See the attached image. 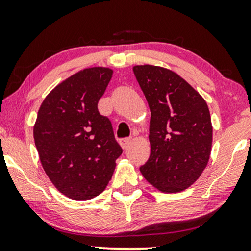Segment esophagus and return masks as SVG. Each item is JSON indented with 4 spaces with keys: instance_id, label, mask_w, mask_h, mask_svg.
Wrapping results in <instances>:
<instances>
[{
    "instance_id": "obj_1",
    "label": "esophagus",
    "mask_w": 251,
    "mask_h": 251,
    "mask_svg": "<svg viewBox=\"0 0 251 251\" xmlns=\"http://www.w3.org/2000/svg\"><path fill=\"white\" fill-rule=\"evenodd\" d=\"M131 140H132L131 138H125V139L120 140V145H122V148H123V149L127 148L129 144H131Z\"/></svg>"
}]
</instances>
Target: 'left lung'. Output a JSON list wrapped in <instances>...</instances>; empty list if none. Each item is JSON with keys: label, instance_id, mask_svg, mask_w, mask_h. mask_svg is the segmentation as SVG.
<instances>
[{"label": "left lung", "instance_id": "obj_1", "mask_svg": "<svg viewBox=\"0 0 251 251\" xmlns=\"http://www.w3.org/2000/svg\"><path fill=\"white\" fill-rule=\"evenodd\" d=\"M133 73L151 111V154L140 172L159 191H183L208 165L212 145L208 105L175 72L143 65L134 66Z\"/></svg>", "mask_w": 251, "mask_h": 251}]
</instances>
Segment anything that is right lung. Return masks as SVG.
<instances>
[{"instance_id":"right-lung-1","label":"right lung","mask_w":251,"mask_h":251,"mask_svg":"<svg viewBox=\"0 0 251 251\" xmlns=\"http://www.w3.org/2000/svg\"><path fill=\"white\" fill-rule=\"evenodd\" d=\"M112 74L106 67L77 72L46 97L37 113L34 142L42 168L72 200L101 194L123 153L111 122L98 111Z\"/></svg>"}]
</instances>
